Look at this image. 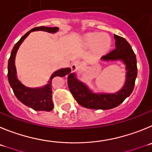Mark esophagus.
Returning a JSON list of instances; mask_svg holds the SVG:
<instances>
[{
  "label": "esophagus",
  "instance_id": "34e87169",
  "mask_svg": "<svg viewBox=\"0 0 152 152\" xmlns=\"http://www.w3.org/2000/svg\"><path fill=\"white\" fill-rule=\"evenodd\" d=\"M80 66H81V63H80V61H74L72 64V65H71V70H72V72H76V71H77L80 68Z\"/></svg>",
  "mask_w": 152,
  "mask_h": 152
}]
</instances>
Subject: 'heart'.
I'll list each match as a JSON object with an SVG mask.
<instances>
[{
    "label": "heart",
    "instance_id": "1",
    "mask_svg": "<svg viewBox=\"0 0 152 152\" xmlns=\"http://www.w3.org/2000/svg\"><path fill=\"white\" fill-rule=\"evenodd\" d=\"M110 39L102 33L91 34L88 35L87 44L89 46H96L99 50L104 51L110 46Z\"/></svg>",
    "mask_w": 152,
    "mask_h": 152
}]
</instances>
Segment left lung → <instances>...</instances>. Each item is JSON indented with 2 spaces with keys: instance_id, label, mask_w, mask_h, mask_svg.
I'll return each mask as SVG.
<instances>
[{
  "instance_id": "1",
  "label": "left lung",
  "mask_w": 152,
  "mask_h": 152,
  "mask_svg": "<svg viewBox=\"0 0 152 152\" xmlns=\"http://www.w3.org/2000/svg\"><path fill=\"white\" fill-rule=\"evenodd\" d=\"M116 48L102 57L104 61L122 60L126 65V80L125 86L114 94H95L86 85L78 81L74 74L67 77V84L70 92L77 103L89 109H108L116 107L129 97L133 91L137 76V62L136 54L129 42L124 38L114 35Z\"/></svg>"
}]
</instances>
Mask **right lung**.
Listing matches in <instances>:
<instances>
[{
    "label": "right lung",
    "mask_w": 152,
    "mask_h": 152,
    "mask_svg": "<svg viewBox=\"0 0 152 152\" xmlns=\"http://www.w3.org/2000/svg\"><path fill=\"white\" fill-rule=\"evenodd\" d=\"M42 30L45 32L54 33L58 30L57 27H45L39 26L33 28L22 37L21 39L16 42L11 51V54L8 61V80L9 83L13 88V93L16 97L20 100L22 103L26 106L35 110H45V111H50L54 108V104L52 102V86L51 81L55 76H61L64 77L66 75L68 76H71L73 73H70V68L61 69L56 71L55 73L50 76L48 84L42 88H29L23 86L17 78H16V71L15 66V57L16 51L21 45L23 40L29 35L32 31Z\"/></svg>",
    "instance_id": "right-lung-1"
}]
</instances>
